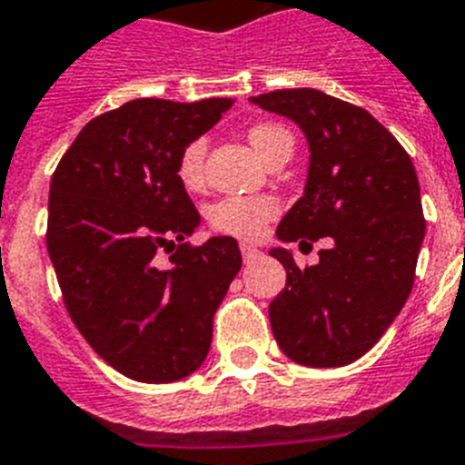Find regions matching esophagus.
Masks as SVG:
<instances>
[{"mask_svg":"<svg viewBox=\"0 0 465 465\" xmlns=\"http://www.w3.org/2000/svg\"><path fill=\"white\" fill-rule=\"evenodd\" d=\"M240 252H242V258H244V262H253L258 256H261V252L252 244H240Z\"/></svg>","mask_w":465,"mask_h":465,"instance_id":"34e87169","label":"esophagus"}]
</instances>
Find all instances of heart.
Instances as JSON below:
<instances>
[{
	"label": "heart",
	"mask_w": 465,
	"mask_h": 465,
	"mask_svg": "<svg viewBox=\"0 0 465 465\" xmlns=\"http://www.w3.org/2000/svg\"><path fill=\"white\" fill-rule=\"evenodd\" d=\"M249 142L253 149L268 160V155L277 149L279 143L293 142L289 130L272 125V123H261L249 130ZM204 153H207V142L204 139H193L186 143V149L179 155L176 163V174L179 182L186 188H197L204 176ZM279 203L270 195H232L221 197L207 209V219L216 232L237 237V240H258L265 235V228L272 219H277Z\"/></svg>",
	"instance_id": "obj_1"
}]
</instances>
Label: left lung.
<instances>
[{
    "label": "left lung",
    "instance_id": "1",
    "mask_svg": "<svg viewBox=\"0 0 465 465\" xmlns=\"http://www.w3.org/2000/svg\"><path fill=\"white\" fill-rule=\"evenodd\" d=\"M305 133L310 167L302 197L277 228L282 242L331 246L300 270L274 246L286 289L270 302L279 349L310 368H340L372 349L414 283L426 221L412 160L361 106L314 88L252 97Z\"/></svg>",
    "mask_w": 465,
    "mask_h": 465
}]
</instances>
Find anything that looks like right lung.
<instances>
[{
    "mask_svg": "<svg viewBox=\"0 0 465 465\" xmlns=\"http://www.w3.org/2000/svg\"><path fill=\"white\" fill-rule=\"evenodd\" d=\"M232 102H125L81 130L51 179L46 246L64 305L85 342L130 380L195 372L242 268L232 237L183 244L200 213L176 174L186 143Z\"/></svg>",
    "mask_w": 465,
    "mask_h": 465,
    "instance_id": "right-lung-1",
    "label": "right lung"
}]
</instances>
